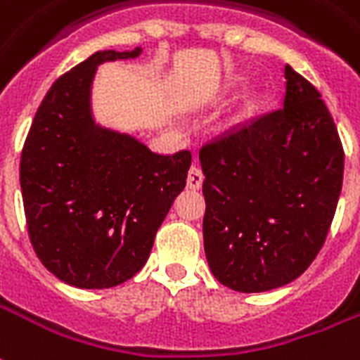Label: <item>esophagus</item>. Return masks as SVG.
Wrapping results in <instances>:
<instances>
[{
    "label": "esophagus",
    "mask_w": 360,
    "mask_h": 360,
    "mask_svg": "<svg viewBox=\"0 0 360 360\" xmlns=\"http://www.w3.org/2000/svg\"><path fill=\"white\" fill-rule=\"evenodd\" d=\"M202 181H204V175H202L200 167H191L187 173V187L193 188V191H198L202 187Z\"/></svg>",
    "instance_id": "34e87169"
}]
</instances>
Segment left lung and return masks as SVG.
I'll use <instances>...</instances> for the list:
<instances>
[{
    "label": "left lung",
    "mask_w": 360,
    "mask_h": 360,
    "mask_svg": "<svg viewBox=\"0 0 360 360\" xmlns=\"http://www.w3.org/2000/svg\"><path fill=\"white\" fill-rule=\"evenodd\" d=\"M281 108L200 148L204 250L217 281L267 292L295 281L326 240L343 181V146L315 85L284 68Z\"/></svg>",
    "instance_id": "1"
}]
</instances>
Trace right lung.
<instances>
[{"instance_id": "right-lung-1", "label": "right lung", "mask_w": 360, "mask_h": 360, "mask_svg": "<svg viewBox=\"0 0 360 360\" xmlns=\"http://www.w3.org/2000/svg\"><path fill=\"white\" fill-rule=\"evenodd\" d=\"M133 51H97L51 85L20 154L24 215L34 252L58 281L112 288L139 273L191 153L156 154L93 122L91 82L101 63Z\"/></svg>"}]
</instances>
